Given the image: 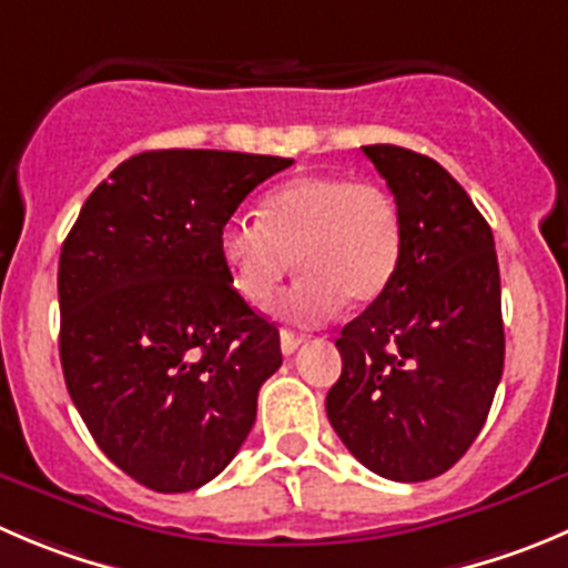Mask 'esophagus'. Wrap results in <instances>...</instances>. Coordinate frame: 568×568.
Segmentation results:
<instances>
[{
  "label": "esophagus",
  "mask_w": 568,
  "mask_h": 568,
  "mask_svg": "<svg viewBox=\"0 0 568 568\" xmlns=\"http://www.w3.org/2000/svg\"><path fill=\"white\" fill-rule=\"evenodd\" d=\"M304 343H306L304 334L293 332V328H281V351H284L287 356L295 354V351H298Z\"/></svg>",
  "instance_id": "obj_1"
}]
</instances>
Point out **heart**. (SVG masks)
Segmentation results:
<instances>
[{
    "label": "heart",
    "mask_w": 568,
    "mask_h": 568,
    "mask_svg": "<svg viewBox=\"0 0 568 568\" xmlns=\"http://www.w3.org/2000/svg\"><path fill=\"white\" fill-rule=\"evenodd\" d=\"M231 287L267 306L290 270H301L275 312L321 323L348 301L374 304L396 278L404 251L398 203L385 186L345 175H301L270 189L258 217L231 214L217 231Z\"/></svg>",
    "instance_id": "1"
}]
</instances>
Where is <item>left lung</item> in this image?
<instances>
[{
	"instance_id": "left-lung-1",
	"label": "left lung",
	"mask_w": 568,
	"mask_h": 568,
	"mask_svg": "<svg viewBox=\"0 0 568 568\" xmlns=\"http://www.w3.org/2000/svg\"><path fill=\"white\" fill-rule=\"evenodd\" d=\"M404 223L390 287L343 328L326 413L351 455L396 483L449 471L488 418L505 368L494 234L437 161L371 144Z\"/></svg>"
}]
</instances>
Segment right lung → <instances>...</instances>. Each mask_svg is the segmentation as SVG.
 <instances>
[{
  "mask_svg": "<svg viewBox=\"0 0 568 568\" xmlns=\"http://www.w3.org/2000/svg\"><path fill=\"white\" fill-rule=\"evenodd\" d=\"M293 159L150 150L80 209L58 264L67 390L105 457L159 494L217 477L278 371L275 323L231 287L217 231Z\"/></svg>",
  "mask_w": 568,
  "mask_h": 568,
  "instance_id": "obj_1",
  "label": "right lung"
}]
</instances>
